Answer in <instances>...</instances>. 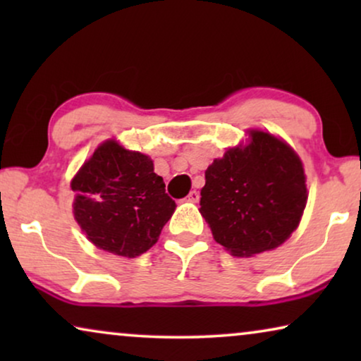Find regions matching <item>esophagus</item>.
I'll list each match as a JSON object with an SVG mask.
<instances>
[{"label": "esophagus", "instance_id": "obj_1", "mask_svg": "<svg viewBox=\"0 0 361 361\" xmlns=\"http://www.w3.org/2000/svg\"><path fill=\"white\" fill-rule=\"evenodd\" d=\"M199 199H200V194L197 190H190L189 195H187V200L194 202V204H195V202H199Z\"/></svg>", "mask_w": 361, "mask_h": 361}]
</instances>
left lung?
Instances as JSON below:
<instances>
[{"label": "left lung", "instance_id": "left-lung-1", "mask_svg": "<svg viewBox=\"0 0 361 361\" xmlns=\"http://www.w3.org/2000/svg\"><path fill=\"white\" fill-rule=\"evenodd\" d=\"M200 214L216 243L235 256L278 248L298 228L307 204L302 161L288 142L251 130L205 171Z\"/></svg>", "mask_w": 361, "mask_h": 361}]
</instances>
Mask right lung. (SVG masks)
Returning <instances> with one entry per match:
<instances>
[{
    "mask_svg": "<svg viewBox=\"0 0 361 361\" xmlns=\"http://www.w3.org/2000/svg\"><path fill=\"white\" fill-rule=\"evenodd\" d=\"M73 216L97 248L136 258L159 238L176 210L151 157L108 140L71 182Z\"/></svg>",
    "mask_w": 361,
    "mask_h": 361,
    "instance_id": "1",
    "label": "right lung"
}]
</instances>
